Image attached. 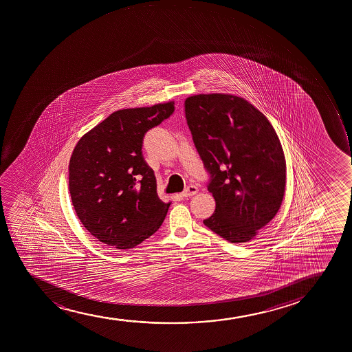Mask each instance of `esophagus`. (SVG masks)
<instances>
[{
	"mask_svg": "<svg viewBox=\"0 0 352 352\" xmlns=\"http://www.w3.org/2000/svg\"><path fill=\"white\" fill-rule=\"evenodd\" d=\"M198 187H197V186H187L185 190L182 192V195L184 198H188V197H192V195H195V194L198 193Z\"/></svg>",
	"mask_w": 352,
	"mask_h": 352,
	"instance_id": "obj_1",
	"label": "esophagus"
}]
</instances>
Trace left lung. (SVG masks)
Instances as JSON below:
<instances>
[{
	"instance_id": "8db88e82",
	"label": "left lung",
	"mask_w": 352,
	"mask_h": 352,
	"mask_svg": "<svg viewBox=\"0 0 352 352\" xmlns=\"http://www.w3.org/2000/svg\"><path fill=\"white\" fill-rule=\"evenodd\" d=\"M185 115L217 204L204 223L232 243L248 242L273 220L283 200L280 139L265 116L236 96H192L185 100Z\"/></svg>"
}]
</instances>
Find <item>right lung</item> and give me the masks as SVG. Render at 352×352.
Returning a JSON list of instances; mask_svg holds the SVG:
<instances>
[{
  "mask_svg": "<svg viewBox=\"0 0 352 352\" xmlns=\"http://www.w3.org/2000/svg\"><path fill=\"white\" fill-rule=\"evenodd\" d=\"M173 112V102L116 111L77 142L69 164L72 205L104 245L135 248L165 220L170 202L159 199L142 148L147 131Z\"/></svg>",
  "mask_w": 352,
  "mask_h": 352,
  "instance_id": "obj_1",
  "label": "right lung"
}]
</instances>
